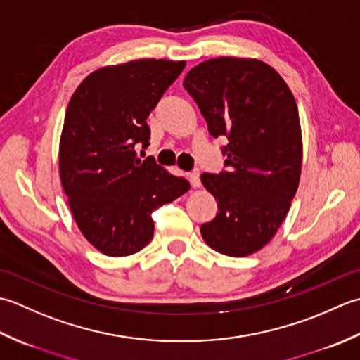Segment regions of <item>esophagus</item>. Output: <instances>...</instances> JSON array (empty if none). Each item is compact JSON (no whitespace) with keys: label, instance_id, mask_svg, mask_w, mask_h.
I'll return each instance as SVG.
<instances>
[{"label":"esophagus","instance_id":"esophagus-1","mask_svg":"<svg viewBox=\"0 0 360 360\" xmlns=\"http://www.w3.org/2000/svg\"><path fill=\"white\" fill-rule=\"evenodd\" d=\"M188 179L191 181V185H193V188H197L200 185V179H199V171H193L188 174Z\"/></svg>","mask_w":360,"mask_h":360}]
</instances>
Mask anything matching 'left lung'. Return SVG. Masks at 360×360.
I'll use <instances>...</instances> for the list:
<instances>
[{"label":"left lung","mask_w":360,"mask_h":360,"mask_svg":"<svg viewBox=\"0 0 360 360\" xmlns=\"http://www.w3.org/2000/svg\"><path fill=\"white\" fill-rule=\"evenodd\" d=\"M183 86L211 136H226L219 174H202L217 214L200 225L205 242L229 256L258 252L288 214L302 172L298 107L283 77L253 58L219 57L191 70Z\"/></svg>","instance_id":"obj_1"}]
</instances>
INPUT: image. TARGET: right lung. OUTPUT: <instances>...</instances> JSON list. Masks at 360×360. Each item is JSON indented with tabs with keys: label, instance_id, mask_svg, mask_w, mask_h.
<instances>
[{
	"label": "right lung",
	"instance_id": "right-lung-1",
	"mask_svg": "<svg viewBox=\"0 0 360 360\" xmlns=\"http://www.w3.org/2000/svg\"><path fill=\"white\" fill-rule=\"evenodd\" d=\"M185 65L141 58L101 68L70 99L60 180L79 230L104 255L141 250L153 236L152 212L191 188L186 179L135 152L136 144L149 146L146 120Z\"/></svg>",
	"mask_w": 360,
	"mask_h": 360
}]
</instances>
